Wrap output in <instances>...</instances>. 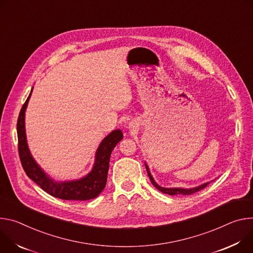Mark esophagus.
I'll return each instance as SVG.
<instances>
[{"instance_id":"1","label":"esophagus","mask_w":253,"mask_h":253,"mask_svg":"<svg viewBox=\"0 0 253 253\" xmlns=\"http://www.w3.org/2000/svg\"><path fill=\"white\" fill-rule=\"evenodd\" d=\"M129 126H132V125H129Z\"/></svg>"}]
</instances>
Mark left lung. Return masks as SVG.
Returning <instances> with one entry per match:
<instances>
[{
  "mask_svg": "<svg viewBox=\"0 0 253 253\" xmlns=\"http://www.w3.org/2000/svg\"><path fill=\"white\" fill-rule=\"evenodd\" d=\"M145 165H146V169H147V172H148V176H149V178H150L152 184H153L159 191H161V192H163V193H165V194H168V195H191V194H193V193H196V192H198V191L204 189V188L207 187V185L210 183V182H207V183H204V184H202V185H200V186H198V187L190 188V189H184V188H164V187L159 186V185L156 183V181L154 180V178H153V176H152V174H151V172H150V170H149L148 165H147L146 163H145Z\"/></svg>",
  "mask_w": 253,
  "mask_h": 253,
  "instance_id": "obj_1",
  "label": "left lung"
}]
</instances>
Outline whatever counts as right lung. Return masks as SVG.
Listing matches in <instances>:
<instances>
[{
    "label": "right lung",
    "mask_w": 253,
    "mask_h": 253,
    "mask_svg": "<svg viewBox=\"0 0 253 253\" xmlns=\"http://www.w3.org/2000/svg\"><path fill=\"white\" fill-rule=\"evenodd\" d=\"M32 90L21 108L17 122L19 156L27 176L49 195L62 200L85 201L97 197L106 185L110 155L112 150L123 139L122 130H112L102 139L95 154L92 170L85 177L73 181L56 182L41 169L28 148L25 131V111Z\"/></svg>",
    "instance_id": "right-lung-1"
}]
</instances>
